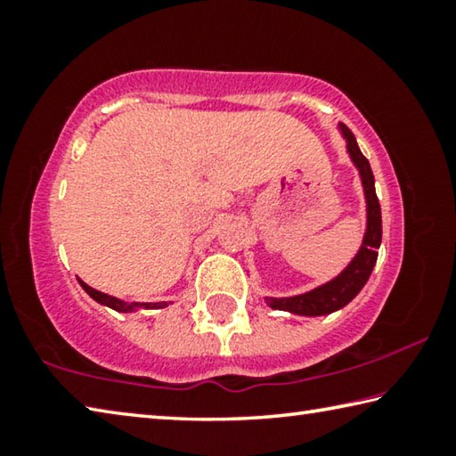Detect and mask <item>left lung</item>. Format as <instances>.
Wrapping results in <instances>:
<instances>
[{
	"label": "left lung",
	"mask_w": 456,
	"mask_h": 456,
	"mask_svg": "<svg viewBox=\"0 0 456 456\" xmlns=\"http://www.w3.org/2000/svg\"><path fill=\"white\" fill-rule=\"evenodd\" d=\"M339 133L346 138V149L352 159V163L356 165L362 187H364L366 197V233L362 239V245L346 269L334 280L320 285L312 291L299 293V296L291 297H265V304L273 310H283L297 315H328L331 312L342 310L344 305H348L354 297L358 296L360 289L364 288L370 273L376 265L378 249H380L382 241V213L380 203H378L376 189H374V175L370 168L368 159L362 154L360 146L356 142V136L352 134V130L346 125H339Z\"/></svg>",
	"instance_id": "left-lung-1"
}]
</instances>
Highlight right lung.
<instances>
[{"label": "right lung", "mask_w": 456, "mask_h": 456, "mask_svg": "<svg viewBox=\"0 0 456 456\" xmlns=\"http://www.w3.org/2000/svg\"><path fill=\"white\" fill-rule=\"evenodd\" d=\"M78 281H80V285H82V289L88 293V296L94 299V302H98V304H102V305H108V307H112V310H117V312H122V314H128V312H136V310H159V307H167L168 304L167 302H157V304H141V302H122V299H118V297H114V296H108V293H102V291H98V289H94V288H90L88 283H84L80 277H78Z\"/></svg>", "instance_id": "right-lung-1"}]
</instances>
